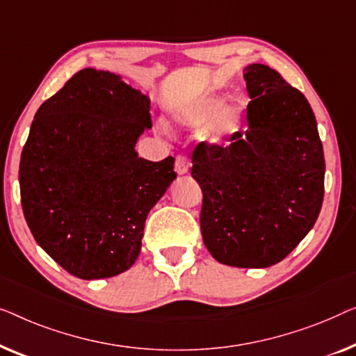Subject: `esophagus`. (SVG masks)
Masks as SVG:
<instances>
[{
	"mask_svg": "<svg viewBox=\"0 0 356 356\" xmlns=\"http://www.w3.org/2000/svg\"><path fill=\"white\" fill-rule=\"evenodd\" d=\"M188 166H190L188 158L185 156V154H177V156H176V171H177V174H180V176H182V174H187Z\"/></svg>",
	"mask_w": 356,
	"mask_h": 356,
	"instance_id": "1",
	"label": "esophagus"
}]
</instances>
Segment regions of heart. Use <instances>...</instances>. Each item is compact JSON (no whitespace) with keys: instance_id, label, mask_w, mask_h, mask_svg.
<instances>
[{"instance_id":"1","label":"heart","mask_w":356,"mask_h":356,"mask_svg":"<svg viewBox=\"0 0 356 356\" xmlns=\"http://www.w3.org/2000/svg\"><path fill=\"white\" fill-rule=\"evenodd\" d=\"M224 92L208 87L185 103L176 114L182 126L195 127L203 122L200 135L209 142H224L237 134L245 113V103L238 97L224 98Z\"/></svg>"}]
</instances>
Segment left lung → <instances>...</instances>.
Masks as SVG:
<instances>
[{"label": "left lung", "mask_w": 356, "mask_h": 356, "mask_svg": "<svg viewBox=\"0 0 356 356\" xmlns=\"http://www.w3.org/2000/svg\"><path fill=\"white\" fill-rule=\"evenodd\" d=\"M243 72L252 98L248 127L227 145H197L192 176L203 192L200 227L213 258L235 268H268L316 222L326 164L303 93L264 64Z\"/></svg>", "instance_id": "8db88e82"}]
</instances>
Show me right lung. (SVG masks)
<instances>
[{
	"label": "right lung",
	"instance_id": "right-lung-1",
	"mask_svg": "<svg viewBox=\"0 0 356 356\" xmlns=\"http://www.w3.org/2000/svg\"><path fill=\"white\" fill-rule=\"evenodd\" d=\"M149 98L121 76L82 69L38 108L21 154V203L37 243L72 276H118L142 248L147 216L177 174L138 158Z\"/></svg>",
	"mask_w": 356,
	"mask_h": 356
}]
</instances>
